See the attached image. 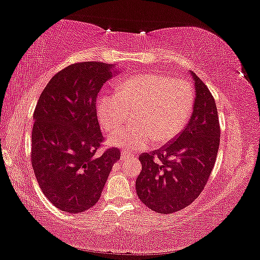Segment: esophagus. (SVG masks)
I'll use <instances>...</instances> for the list:
<instances>
[{"label": "esophagus", "instance_id": "esophagus-1", "mask_svg": "<svg viewBox=\"0 0 260 260\" xmlns=\"http://www.w3.org/2000/svg\"><path fill=\"white\" fill-rule=\"evenodd\" d=\"M120 158H121V160L125 161V160H129V159H132V158H134V155H132V153H129L128 151H126V150H122Z\"/></svg>", "mask_w": 260, "mask_h": 260}]
</instances>
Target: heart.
I'll return each mask as SVG.
<instances>
[{"label":"heart","instance_id":"heart-1","mask_svg":"<svg viewBox=\"0 0 260 260\" xmlns=\"http://www.w3.org/2000/svg\"><path fill=\"white\" fill-rule=\"evenodd\" d=\"M193 104V89L183 79L143 73L121 83L118 93L101 96L98 117L105 132L119 128L135 112V125L109 136V144L128 152L144 150L155 141L169 143L186 126Z\"/></svg>","mask_w":260,"mask_h":260}]
</instances>
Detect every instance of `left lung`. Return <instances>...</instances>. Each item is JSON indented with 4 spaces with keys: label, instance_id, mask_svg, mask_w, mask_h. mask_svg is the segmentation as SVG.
Segmentation results:
<instances>
[{
    "label": "left lung",
    "instance_id": "8db88e82",
    "mask_svg": "<svg viewBox=\"0 0 260 260\" xmlns=\"http://www.w3.org/2000/svg\"><path fill=\"white\" fill-rule=\"evenodd\" d=\"M189 73L196 93L190 120L173 141L139 158L142 170L136 179V192L157 213L170 214L190 205L203 191L217 158V105L205 83L192 71Z\"/></svg>",
    "mask_w": 260,
    "mask_h": 260
}]
</instances>
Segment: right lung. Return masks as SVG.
Listing matches in <instances>:
<instances>
[{"mask_svg": "<svg viewBox=\"0 0 260 260\" xmlns=\"http://www.w3.org/2000/svg\"><path fill=\"white\" fill-rule=\"evenodd\" d=\"M116 65L83 61L56 73L34 110L30 160L39 186L54 206L68 213L90 209L100 200L117 148L103 153L96 98Z\"/></svg>", "mask_w": 260, "mask_h": 260, "instance_id": "add662e5", "label": "right lung"}]
</instances>
